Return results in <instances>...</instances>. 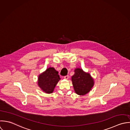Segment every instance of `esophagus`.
Wrapping results in <instances>:
<instances>
[{
	"label": "esophagus",
	"instance_id": "34e87169",
	"mask_svg": "<svg viewBox=\"0 0 130 130\" xmlns=\"http://www.w3.org/2000/svg\"><path fill=\"white\" fill-rule=\"evenodd\" d=\"M69 76H68V75L64 77V79H66V80H68V79H69Z\"/></svg>",
	"mask_w": 130,
	"mask_h": 130
}]
</instances>
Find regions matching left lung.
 Returning a JSON list of instances; mask_svg holds the SVG:
<instances>
[{"mask_svg":"<svg viewBox=\"0 0 130 130\" xmlns=\"http://www.w3.org/2000/svg\"><path fill=\"white\" fill-rule=\"evenodd\" d=\"M74 72L71 79L75 92L79 95H86L94 85L93 78L89 73L84 72L81 68H76Z\"/></svg>","mask_w":130,"mask_h":130,"instance_id":"left-lung-1","label":"left lung"}]
</instances>
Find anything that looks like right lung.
I'll return each instance as SVG.
<instances>
[{"label": "right lung", "mask_w": 130, "mask_h": 130, "mask_svg": "<svg viewBox=\"0 0 130 130\" xmlns=\"http://www.w3.org/2000/svg\"><path fill=\"white\" fill-rule=\"evenodd\" d=\"M58 72L53 67H49L40 74L38 78V85L47 94L52 93L60 80Z\"/></svg>", "instance_id": "1"}]
</instances>
